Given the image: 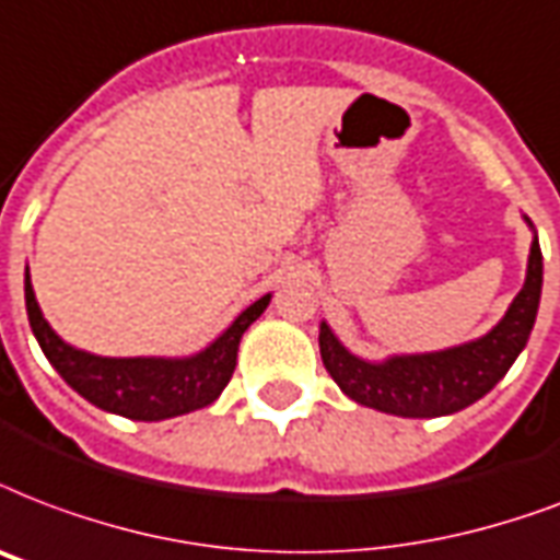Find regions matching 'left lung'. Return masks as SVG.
I'll return each mask as SVG.
<instances>
[{
	"label": "left lung",
	"mask_w": 560,
	"mask_h": 560,
	"mask_svg": "<svg viewBox=\"0 0 560 560\" xmlns=\"http://www.w3.org/2000/svg\"><path fill=\"white\" fill-rule=\"evenodd\" d=\"M544 284L540 243H532L526 284L490 335L464 347L429 355L390 358L366 364L337 343L331 328L319 326V355L337 387L355 402L396 417H443L467 408L488 394L523 352L535 326Z\"/></svg>",
	"instance_id": "left-lung-1"
}]
</instances>
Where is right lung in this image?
<instances>
[{
	"label": "right lung",
	"instance_id": "right-lung-1",
	"mask_svg": "<svg viewBox=\"0 0 560 560\" xmlns=\"http://www.w3.org/2000/svg\"><path fill=\"white\" fill-rule=\"evenodd\" d=\"M267 305L270 296L258 299L225 328L223 337H217L211 347L194 358H100L67 347L55 335L37 308L25 272V311L43 355L88 402L128 420H166L211 405L232 378L243 331L261 317Z\"/></svg>",
	"mask_w": 560,
	"mask_h": 560
}]
</instances>
